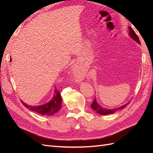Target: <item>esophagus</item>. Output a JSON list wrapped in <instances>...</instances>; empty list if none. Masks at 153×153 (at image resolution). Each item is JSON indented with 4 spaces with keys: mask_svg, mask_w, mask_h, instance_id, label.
<instances>
[{
    "mask_svg": "<svg viewBox=\"0 0 153 153\" xmlns=\"http://www.w3.org/2000/svg\"><path fill=\"white\" fill-rule=\"evenodd\" d=\"M75 69V71H76V73H76V78H77V79H80V75H81L80 73L78 71V68H76Z\"/></svg>",
    "mask_w": 153,
    "mask_h": 153,
    "instance_id": "1",
    "label": "esophagus"
}]
</instances>
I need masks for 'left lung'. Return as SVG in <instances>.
Masks as SVG:
<instances>
[{"label": "left lung", "instance_id": "1", "mask_svg": "<svg viewBox=\"0 0 153 153\" xmlns=\"http://www.w3.org/2000/svg\"><path fill=\"white\" fill-rule=\"evenodd\" d=\"M128 29H129V36H130L133 40H135L137 43H138V44L140 45V40H139V39H138V37L136 34L135 31L133 30V29L131 28V27H129ZM129 103V102H128L127 103L124 104V105L119 106V107H118V108H113V109H107V108H103L102 106H101L98 103V102H97V101L95 98L93 102H92V103L91 104V108L93 109L94 110H95L97 113H98L101 115H108V114H114V113L116 112V111H117L119 110H121V109L126 108V106Z\"/></svg>", "mask_w": 153, "mask_h": 153}]
</instances>
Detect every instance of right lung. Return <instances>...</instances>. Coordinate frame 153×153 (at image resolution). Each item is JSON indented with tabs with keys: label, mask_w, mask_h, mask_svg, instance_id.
<instances>
[{
	"label": "right lung",
	"mask_w": 153,
	"mask_h": 153,
	"mask_svg": "<svg viewBox=\"0 0 153 153\" xmlns=\"http://www.w3.org/2000/svg\"><path fill=\"white\" fill-rule=\"evenodd\" d=\"M10 61H11V59H10ZM21 102L27 108L30 110L34 111L43 115H52L61 109L62 98L60 92L56 88L54 89V94L52 99L47 103L39 106H30L27 105L22 101H21Z\"/></svg>",
	"instance_id": "obj_1"
}]
</instances>
